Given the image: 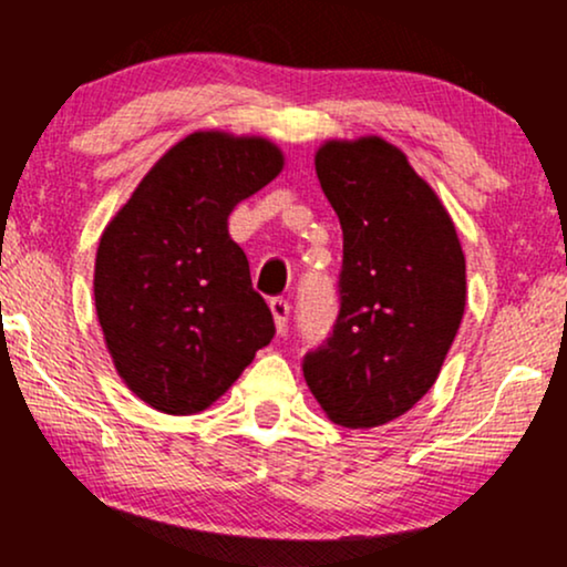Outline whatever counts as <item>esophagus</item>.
<instances>
[{
	"label": "esophagus",
	"mask_w": 567,
	"mask_h": 567,
	"mask_svg": "<svg viewBox=\"0 0 567 567\" xmlns=\"http://www.w3.org/2000/svg\"><path fill=\"white\" fill-rule=\"evenodd\" d=\"M269 309H271V315H275L277 330L279 333H285V328H288V317H290V303L285 301V298H271Z\"/></svg>",
	"instance_id": "obj_1"
}]
</instances>
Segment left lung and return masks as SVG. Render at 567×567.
<instances>
[{"label":"left lung","mask_w":567,"mask_h":567,"mask_svg":"<svg viewBox=\"0 0 567 567\" xmlns=\"http://www.w3.org/2000/svg\"><path fill=\"white\" fill-rule=\"evenodd\" d=\"M317 178L343 231L333 333L303 379L336 424L408 413L437 381L466 306L458 234L432 186L383 138L328 141Z\"/></svg>","instance_id":"8db88e82"}]
</instances>
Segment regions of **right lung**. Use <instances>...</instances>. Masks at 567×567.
Here are the masks:
<instances>
[{"mask_svg": "<svg viewBox=\"0 0 567 567\" xmlns=\"http://www.w3.org/2000/svg\"><path fill=\"white\" fill-rule=\"evenodd\" d=\"M282 165L266 138L192 133L146 173L103 231L97 322L116 373L154 410L210 408L275 338L247 256L229 237V213Z\"/></svg>", "mask_w": 567, "mask_h": 567, "instance_id": "add662e5", "label": "right lung"}]
</instances>
